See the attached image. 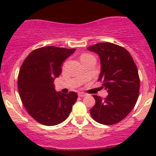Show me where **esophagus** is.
<instances>
[{"instance_id": "esophagus-1", "label": "esophagus", "mask_w": 156, "mask_h": 156, "mask_svg": "<svg viewBox=\"0 0 156 156\" xmlns=\"http://www.w3.org/2000/svg\"><path fill=\"white\" fill-rule=\"evenodd\" d=\"M78 97H85L86 94H85V93H84V92H79L78 94Z\"/></svg>"}]
</instances>
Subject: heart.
Returning <instances> with one entry per match:
<instances>
[{"instance_id": "heart-1", "label": "heart", "mask_w": 156, "mask_h": 156, "mask_svg": "<svg viewBox=\"0 0 156 156\" xmlns=\"http://www.w3.org/2000/svg\"><path fill=\"white\" fill-rule=\"evenodd\" d=\"M83 56H87V55H83Z\"/></svg>"}]
</instances>
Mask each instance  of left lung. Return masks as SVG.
Wrapping results in <instances>:
<instances>
[{"label":"left lung","instance_id":"left-lung-1","mask_svg":"<svg viewBox=\"0 0 156 156\" xmlns=\"http://www.w3.org/2000/svg\"><path fill=\"white\" fill-rule=\"evenodd\" d=\"M97 53L101 63L98 81L108 93L106 98L93 95L96 104L90 110L96 122L112 125L130 112L139 97L140 78L136 66L126 49L112 43H98L87 48Z\"/></svg>","mask_w":156,"mask_h":156}]
</instances>
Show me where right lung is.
<instances>
[{
    "instance_id": "right-lung-1",
    "label": "right lung",
    "mask_w": 156,
    "mask_h": 156,
    "mask_svg": "<svg viewBox=\"0 0 156 156\" xmlns=\"http://www.w3.org/2000/svg\"><path fill=\"white\" fill-rule=\"evenodd\" d=\"M75 51L48 46L37 48L25 59L18 76V90L28 113L47 126L62 123L68 118L78 95L56 92L53 81L62 72L63 61Z\"/></svg>"
}]
</instances>
